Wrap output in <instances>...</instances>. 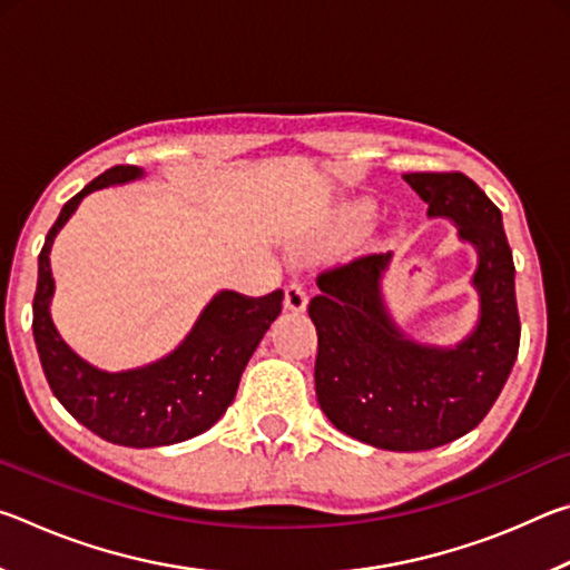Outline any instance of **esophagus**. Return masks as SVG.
Listing matches in <instances>:
<instances>
[{
  "instance_id": "34e87169",
  "label": "esophagus",
  "mask_w": 570,
  "mask_h": 570,
  "mask_svg": "<svg viewBox=\"0 0 570 570\" xmlns=\"http://www.w3.org/2000/svg\"><path fill=\"white\" fill-rule=\"evenodd\" d=\"M284 306L288 308V312H294V314L306 312L308 296H306L302 284H288V286H286V292H284Z\"/></svg>"
}]
</instances>
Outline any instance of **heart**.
I'll return each mask as SVG.
<instances>
[{"instance_id": "1", "label": "heart", "mask_w": 570, "mask_h": 570, "mask_svg": "<svg viewBox=\"0 0 570 570\" xmlns=\"http://www.w3.org/2000/svg\"><path fill=\"white\" fill-rule=\"evenodd\" d=\"M370 218H372V210H370V206H364V204H352V206H346L344 210H342V216H340V226L344 228V230H362L366 224H370Z\"/></svg>"}]
</instances>
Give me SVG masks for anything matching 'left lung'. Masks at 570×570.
Here are the masks:
<instances>
[{"label":"left lung","instance_id":"left-lung-1","mask_svg":"<svg viewBox=\"0 0 570 570\" xmlns=\"http://www.w3.org/2000/svg\"><path fill=\"white\" fill-rule=\"evenodd\" d=\"M478 254V322L452 346L400 330L382 294L392 254L362 256L316 278L308 316L320 334L316 400L336 430L392 452L432 450L468 435L493 407L513 370L520 320L515 266L498 206L462 173L402 176Z\"/></svg>","mask_w":570,"mask_h":570}]
</instances>
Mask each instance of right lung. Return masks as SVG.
Wrapping results in <instances>:
<instances>
[{"mask_svg":"<svg viewBox=\"0 0 570 570\" xmlns=\"http://www.w3.org/2000/svg\"><path fill=\"white\" fill-rule=\"evenodd\" d=\"M142 176V168L115 166L62 206L40 250L32 332L50 390L77 422L112 445L163 448L196 438L220 420L236 397L250 354L282 314L284 292L262 298L218 292L176 350L135 370L108 372L82 360L52 322L50 250L85 196Z\"/></svg>","mask_w":570,"mask_h":570,"instance_id":"add662e5","label":"right lung"}]
</instances>
